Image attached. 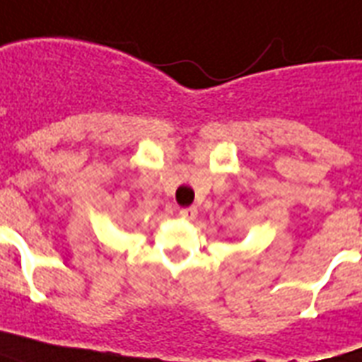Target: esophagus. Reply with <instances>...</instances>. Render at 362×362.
<instances>
[{"label": "esophagus", "mask_w": 362, "mask_h": 362, "mask_svg": "<svg viewBox=\"0 0 362 362\" xmlns=\"http://www.w3.org/2000/svg\"><path fill=\"white\" fill-rule=\"evenodd\" d=\"M178 214L184 218V220H195V216H197V209L195 206H187V209H180Z\"/></svg>", "instance_id": "esophagus-1"}]
</instances>
